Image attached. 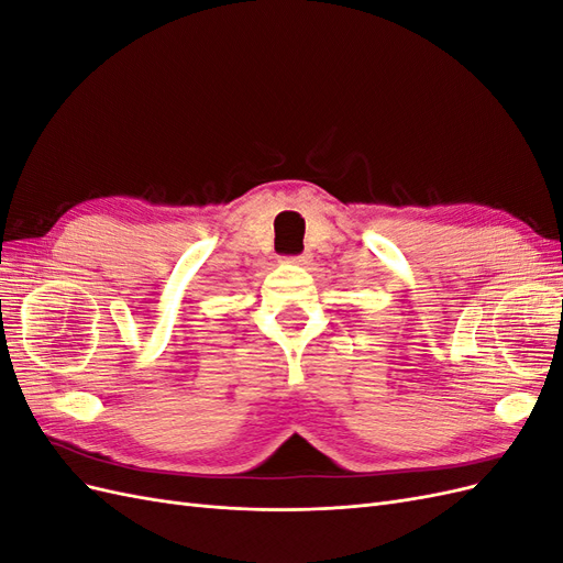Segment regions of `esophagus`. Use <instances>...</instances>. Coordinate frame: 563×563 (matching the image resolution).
Wrapping results in <instances>:
<instances>
[{
	"label": "esophagus",
	"mask_w": 563,
	"mask_h": 563,
	"mask_svg": "<svg viewBox=\"0 0 563 563\" xmlns=\"http://www.w3.org/2000/svg\"><path fill=\"white\" fill-rule=\"evenodd\" d=\"M286 265H305L308 263V255H288V258H282Z\"/></svg>",
	"instance_id": "34e87169"
}]
</instances>
